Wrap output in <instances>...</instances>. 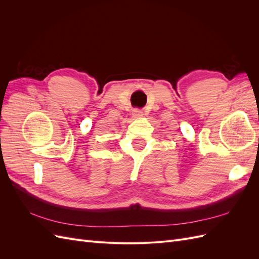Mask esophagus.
I'll return each mask as SVG.
<instances>
[{
	"mask_svg": "<svg viewBox=\"0 0 259 259\" xmlns=\"http://www.w3.org/2000/svg\"><path fill=\"white\" fill-rule=\"evenodd\" d=\"M143 115V111L142 110H138V109H135L134 111H133V116L134 117H140Z\"/></svg>",
	"mask_w": 259,
	"mask_h": 259,
	"instance_id": "esophagus-1",
	"label": "esophagus"
}]
</instances>
